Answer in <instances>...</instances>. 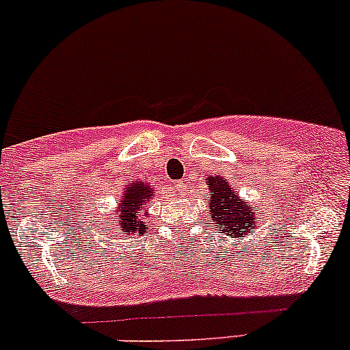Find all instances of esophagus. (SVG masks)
<instances>
[{
  "mask_svg": "<svg viewBox=\"0 0 350 350\" xmlns=\"http://www.w3.org/2000/svg\"><path fill=\"white\" fill-rule=\"evenodd\" d=\"M174 189H176V191H181V189H185V183H183V181H176L174 183Z\"/></svg>",
  "mask_w": 350,
  "mask_h": 350,
  "instance_id": "obj_1",
  "label": "esophagus"
}]
</instances>
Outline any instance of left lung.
<instances>
[{
  "label": "left lung",
  "mask_w": 350,
  "mask_h": 350,
  "mask_svg": "<svg viewBox=\"0 0 350 350\" xmlns=\"http://www.w3.org/2000/svg\"><path fill=\"white\" fill-rule=\"evenodd\" d=\"M210 183V203H208V217L217 225L220 234H227L228 237L239 239L242 235L250 234L256 228V211L259 208L249 206L245 201L239 200L237 193L227 185L224 178L211 176L206 179Z\"/></svg>",
  "instance_id": "1"
}]
</instances>
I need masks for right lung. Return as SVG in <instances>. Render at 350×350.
Listing matches in <instances>:
<instances>
[{
	"label": "right lung",
	"mask_w": 350,
	"mask_h": 350,
	"mask_svg": "<svg viewBox=\"0 0 350 350\" xmlns=\"http://www.w3.org/2000/svg\"><path fill=\"white\" fill-rule=\"evenodd\" d=\"M150 201V189L144 181L132 183L129 188L125 189L123 200L120 201V217H122V230L129 232V234H144L147 228L146 221H144V204ZM147 210V208H146ZM115 221H111V225ZM116 225V224H115ZM111 230V228H109Z\"/></svg>",
	"instance_id": "1"
}]
</instances>
